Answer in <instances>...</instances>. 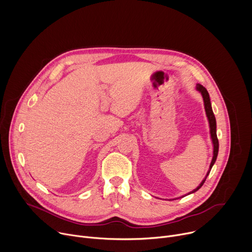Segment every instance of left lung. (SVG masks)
<instances>
[{
	"label": "left lung",
	"mask_w": 252,
	"mask_h": 252,
	"mask_svg": "<svg viewBox=\"0 0 252 252\" xmlns=\"http://www.w3.org/2000/svg\"><path fill=\"white\" fill-rule=\"evenodd\" d=\"M197 90L199 91V93H201L202 96H203V100H204V106H205V110H206V114H207V118H208V121H209V126H210V133H211V139H212V143H213V158H212V161H211V164H210V168H209V171L207 172V175H206V177L204 178V180L201 182V184L195 189L193 190L192 192H190L189 194H192L196 191H198L205 183L206 179H207L216 158H217V155H218V150H219V143H218V139H217V134H216V120H215V117H214V113H213V110H212V107H211V102H210V97H209V94L207 89H206L203 85L201 84H197L196 86Z\"/></svg>",
	"instance_id": "1"
}]
</instances>
